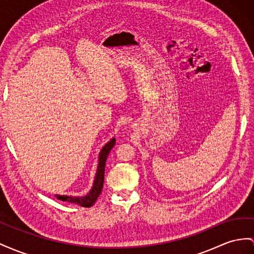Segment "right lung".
<instances>
[{"label": "right lung", "mask_w": 254, "mask_h": 254, "mask_svg": "<svg viewBox=\"0 0 254 254\" xmlns=\"http://www.w3.org/2000/svg\"><path fill=\"white\" fill-rule=\"evenodd\" d=\"M116 144V138L113 137L110 139L107 144L102 148L99 154V164H97V170L93 181V186L91 188L89 193L84 196H71V195H59L56 194L55 196L58 199H61L63 201H67V203L76 204L82 207H91L92 206L97 197L100 196V194L103 189V184H104V175H105V165H106V160L108 157V153L112 150L113 147Z\"/></svg>", "instance_id": "1"}]
</instances>
